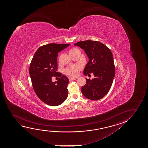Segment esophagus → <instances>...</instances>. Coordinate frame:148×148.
<instances>
[{"mask_svg":"<svg viewBox=\"0 0 148 148\" xmlns=\"http://www.w3.org/2000/svg\"><path fill=\"white\" fill-rule=\"evenodd\" d=\"M76 80V78H69V81H73V80Z\"/></svg>","mask_w":148,"mask_h":148,"instance_id":"1","label":"esophagus"}]
</instances>
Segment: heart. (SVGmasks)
Here are the masks:
<instances>
[{
  "mask_svg": "<svg viewBox=\"0 0 148 148\" xmlns=\"http://www.w3.org/2000/svg\"><path fill=\"white\" fill-rule=\"evenodd\" d=\"M75 49H71L70 51H73ZM81 69H82V66L80 65L76 64V65H72L65 69V72L66 74L69 75L70 76L76 77L78 75L79 72Z\"/></svg>",
  "mask_w": 148,
  "mask_h": 148,
  "instance_id": "b5f03b06",
  "label": "heart"
}]
</instances>
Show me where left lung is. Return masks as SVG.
Instances as JSON below:
<instances>
[{
	"instance_id": "obj_1",
	"label": "left lung",
	"mask_w": 148,
	"mask_h": 148,
	"mask_svg": "<svg viewBox=\"0 0 148 148\" xmlns=\"http://www.w3.org/2000/svg\"><path fill=\"white\" fill-rule=\"evenodd\" d=\"M74 45L84 49L89 59L84 69V74L89 76L93 73L95 76L92 80L86 79V83L81 88L82 93L88 99H101L109 91L115 75L111 51L97 41H82Z\"/></svg>"
}]
</instances>
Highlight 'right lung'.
<instances>
[{
  "label": "right lung",
  "instance_id": "right-lung-1",
  "mask_svg": "<svg viewBox=\"0 0 148 148\" xmlns=\"http://www.w3.org/2000/svg\"><path fill=\"white\" fill-rule=\"evenodd\" d=\"M70 44L50 43L40 47L35 53L29 68L33 88L40 99L48 105L57 106L68 97L69 79L58 70L57 57L60 51ZM53 76L59 77L57 82L51 81Z\"/></svg>",
  "mask_w": 148,
  "mask_h": 148
}]
</instances>
